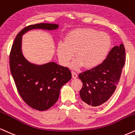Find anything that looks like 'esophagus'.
<instances>
[{
  "instance_id": "obj_1",
  "label": "esophagus",
  "mask_w": 135,
  "mask_h": 135,
  "mask_svg": "<svg viewBox=\"0 0 135 135\" xmlns=\"http://www.w3.org/2000/svg\"><path fill=\"white\" fill-rule=\"evenodd\" d=\"M72 78H73V79H76V78L77 77V73H76L75 72H74V71H72Z\"/></svg>"
}]
</instances>
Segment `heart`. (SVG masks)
I'll return each instance as SVG.
<instances>
[{
    "instance_id": "obj_1",
    "label": "heart",
    "mask_w": 135,
    "mask_h": 135,
    "mask_svg": "<svg viewBox=\"0 0 135 135\" xmlns=\"http://www.w3.org/2000/svg\"><path fill=\"white\" fill-rule=\"evenodd\" d=\"M111 45V38L105 32L92 28L77 29L68 34L65 43L58 44V58L66 66L75 53L77 59L71 65L73 68L84 65L87 69H93L104 60Z\"/></svg>"
}]
</instances>
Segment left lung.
Instances as JSON below:
<instances>
[{
    "instance_id": "left-lung-1",
    "label": "left lung",
    "mask_w": 135,
    "mask_h": 135,
    "mask_svg": "<svg viewBox=\"0 0 135 135\" xmlns=\"http://www.w3.org/2000/svg\"><path fill=\"white\" fill-rule=\"evenodd\" d=\"M125 49L123 44L114 46L101 64L79 75L83 85L80 96L85 104L99 107L116 90L124 65Z\"/></svg>"
}]
</instances>
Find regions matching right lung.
<instances>
[{
  "mask_svg": "<svg viewBox=\"0 0 135 135\" xmlns=\"http://www.w3.org/2000/svg\"><path fill=\"white\" fill-rule=\"evenodd\" d=\"M58 27V24L49 23L25 27L16 36L9 55L11 72L19 95L29 106L38 111L48 109L56 103L61 87L70 80L72 74L69 68L55 62L40 65L29 62L22 53V36L34 29Z\"/></svg>",
  "mask_w": 135,
  "mask_h": 135,
  "instance_id": "obj_1",
  "label": "right lung"
}]
</instances>
